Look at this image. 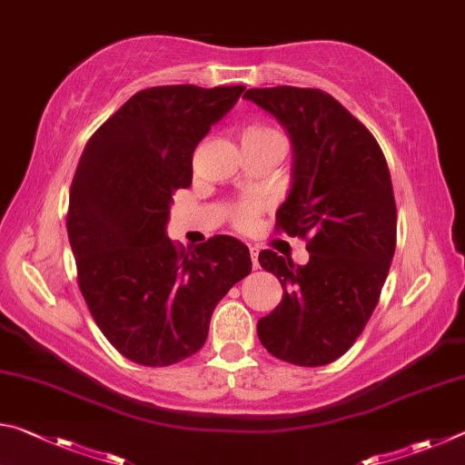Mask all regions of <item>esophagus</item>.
Wrapping results in <instances>:
<instances>
[{"mask_svg":"<svg viewBox=\"0 0 465 465\" xmlns=\"http://www.w3.org/2000/svg\"><path fill=\"white\" fill-rule=\"evenodd\" d=\"M250 256H252V266L258 269V248L256 246H250Z\"/></svg>","mask_w":465,"mask_h":465,"instance_id":"34e87169","label":"esophagus"}]
</instances>
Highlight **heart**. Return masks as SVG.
Masks as SVG:
<instances>
[{"label":"heart","mask_w":465,"mask_h":465,"mask_svg":"<svg viewBox=\"0 0 465 465\" xmlns=\"http://www.w3.org/2000/svg\"><path fill=\"white\" fill-rule=\"evenodd\" d=\"M261 133H274L269 127H262V124H250V127L243 129L242 137H248V135H261ZM262 211V204L258 201H246V203H240L238 207L233 211V217L232 222L233 225L238 227L242 232H250L252 227L256 225L258 222V215H261Z\"/></svg>","instance_id":"obj_1"}]
</instances>
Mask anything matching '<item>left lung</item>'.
I'll return each instance as SVG.
<instances>
[{"mask_svg":"<svg viewBox=\"0 0 465 465\" xmlns=\"http://www.w3.org/2000/svg\"><path fill=\"white\" fill-rule=\"evenodd\" d=\"M243 98L271 113L293 145V184L277 230L308 242V264L272 250L258 262L281 281L282 299L258 320L272 357L328 365L371 318L396 250V201L383 152L363 123L313 88H252Z\"/></svg>","mask_w":465,"mask_h":465,"instance_id":"left-lung-1","label":"left lung"}]
</instances>
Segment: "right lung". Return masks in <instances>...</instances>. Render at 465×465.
<instances>
[{
	"label": "right lung",
	"mask_w": 465,
	"mask_h": 465,
	"mask_svg": "<svg viewBox=\"0 0 465 465\" xmlns=\"http://www.w3.org/2000/svg\"><path fill=\"white\" fill-rule=\"evenodd\" d=\"M243 90H141L84 147L67 211L77 282L102 334L133 363L168 367L201 351L215 305L252 271L248 246L232 235L193 250L166 235L196 145Z\"/></svg>",
	"instance_id": "1"
}]
</instances>
